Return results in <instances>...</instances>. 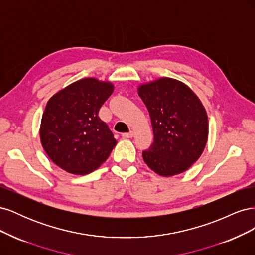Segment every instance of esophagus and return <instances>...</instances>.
I'll use <instances>...</instances> for the list:
<instances>
[{
	"instance_id": "obj_1",
	"label": "esophagus",
	"mask_w": 255,
	"mask_h": 255,
	"mask_svg": "<svg viewBox=\"0 0 255 255\" xmlns=\"http://www.w3.org/2000/svg\"><path fill=\"white\" fill-rule=\"evenodd\" d=\"M134 136V133L132 132V130H129L128 133H123L122 134V137L123 138H132Z\"/></svg>"
}]
</instances>
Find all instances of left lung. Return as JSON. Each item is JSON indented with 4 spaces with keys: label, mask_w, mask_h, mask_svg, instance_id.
Segmentation results:
<instances>
[{
    "label": "left lung",
    "mask_w": 255,
    "mask_h": 255,
    "mask_svg": "<svg viewBox=\"0 0 255 255\" xmlns=\"http://www.w3.org/2000/svg\"><path fill=\"white\" fill-rule=\"evenodd\" d=\"M149 111L154 141L142 152L154 172L171 176L186 171L201 156L208 135L203 105L186 85L163 78L138 88Z\"/></svg>",
    "instance_id": "1"
}]
</instances>
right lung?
<instances>
[{"instance_id":"obj_1","label":"right lung","mask_w":255,"mask_h":255,"mask_svg":"<svg viewBox=\"0 0 255 255\" xmlns=\"http://www.w3.org/2000/svg\"><path fill=\"white\" fill-rule=\"evenodd\" d=\"M110 82L87 78L54 95L41 119L40 140L54 164L84 175L101 166L117 144L99 111L113 94Z\"/></svg>"}]
</instances>
